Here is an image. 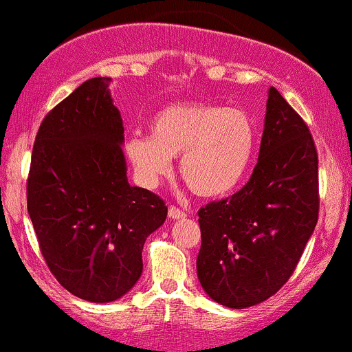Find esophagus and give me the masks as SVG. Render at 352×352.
Returning <instances> with one entry per match:
<instances>
[{
    "mask_svg": "<svg viewBox=\"0 0 352 352\" xmlns=\"http://www.w3.org/2000/svg\"><path fill=\"white\" fill-rule=\"evenodd\" d=\"M185 217H187V214H185V211H182L180 208H177V206H170V208H168V218L182 219V218H185Z\"/></svg>",
    "mask_w": 352,
    "mask_h": 352,
    "instance_id": "34e87169",
    "label": "esophagus"
}]
</instances>
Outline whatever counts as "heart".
Wrapping results in <instances>:
<instances>
[{"label": "heart", "instance_id": "heart-1", "mask_svg": "<svg viewBox=\"0 0 352 352\" xmlns=\"http://www.w3.org/2000/svg\"><path fill=\"white\" fill-rule=\"evenodd\" d=\"M151 138L134 135L126 154L147 187H155L179 157L182 180L195 195L219 198L234 192L248 177L257 129L241 108L188 101L159 109L151 120Z\"/></svg>", "mask_w": 352, "mask_h": 352}]
</instances>
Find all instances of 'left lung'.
<instances>
[{"label": "left lung", "mask_w": 352, "mask_h": 352, "mask_svg": "<svg viewBox=\"0 0 352 352\" xmlns=\"http://www.w3.org/2000/svg\"><path fill=\"white\" fill-rule=\"evenodd\" d=\"M318 211L315 141L302 116L270 87L251 179L198 211L197 274L203 290L230 308L272 297L297 267Z\"/></svg>", "instance_id": "8db88e82"}]
</instances>
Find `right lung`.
Here are the masks:
<instances>
[{"mask_svg":"<svg viewBox=\"0 0 352 352\" xmlns=\"http://www.w3.org/2000/svg\"><path fill=\"white\" fill-rule=\"evenodd\" d=\"M109 82L87 80L45 114L28 177V211L45 264L63 289L95 303L133 289L146 238L167 218L159 195L129 185Z\"/></svg>","mask_w":352,"mask_h":352,"instance_id":"right-lung-1","label":"right lung"}]
</instances>
